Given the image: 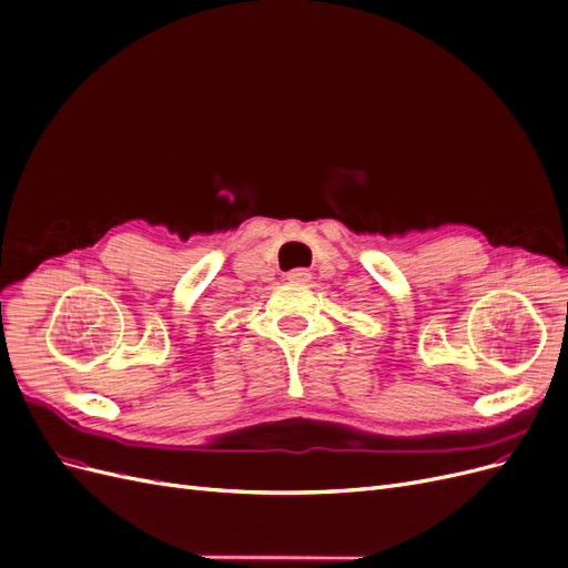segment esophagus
I'll return each mask as SVG.
<instances>
[{
  "label": "esophagus",
  "instance_id": "1",
  "mask_svg": "<svg viewBox=\"0 0 568 568\" xmlns=\"http://www.w3.org/2000/svg\"><path fill=\"white\" fill-rule=\"evenodd\" d=\"M311 277H313V274L307 272V270H303V267H296V270H288L286 272V280L291 284H307V282H311Z\"/></svg>",
  "mask_w": 568,
  "mask_h": 568
}]
</instances>
